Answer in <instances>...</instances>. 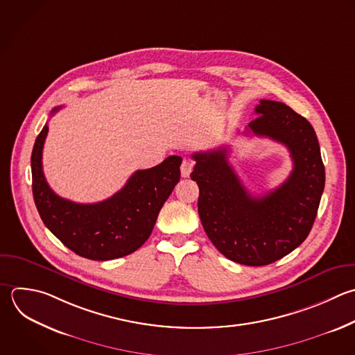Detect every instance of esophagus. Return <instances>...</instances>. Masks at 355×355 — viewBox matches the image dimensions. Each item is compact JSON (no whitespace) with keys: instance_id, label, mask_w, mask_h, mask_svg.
Wrapping results in <instances>:
<instances>
[{"instance_id":"esophagus-1","label":"esophagus","mask_w":355,"mask_h":355,"mask_svg":"<svg viewBox=\"0 0 355 355\" xmlns=\"http://www.w3.org/2000/svg\"><path fill=\"white\" fill-rule=\"evenodd\" d=\"M193 168H194V162L190 161V159H184V161L182 162V166H180V173H182V176H183V178H189L190 173H191V171H193Z\"/></svg>"}]
</instances>
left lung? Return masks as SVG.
<instances>
[{
	"instance_id": "1",
	"label": "left lung",
	"mask_w": 355,
	"mask_h": 355,
	"mask_svg": "<svg viewBox=\"0 0 355 355\" xmlns=\"http://www.w3.org/2000/svg\"><path fill=\"white\" fill-rule=\"evenodd\" d=\"M248 132L284 144L293 159L287 180L262 197L247 191L227 148L193 154L191 179L200 189L198 214L212 244L248 266L272 263L309 234L324 187V166L311 123L279 101L261 100Z\"/></svg>"
}]
</instances>
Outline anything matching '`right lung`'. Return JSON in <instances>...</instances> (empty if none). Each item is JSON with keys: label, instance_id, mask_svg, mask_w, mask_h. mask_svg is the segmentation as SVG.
<instances>
[{"label": "right lung", "instance_id": "right-lung-1", "mask_svg": "<svg viewBox=\"0 0 355 355\" xmlns=\"http://www.w3.org/2000/svg\"><path fill=\"white\" fill-rule=\"evenodd\" d=\"M51 111L54 115L60 111ZM46 125L32 153L33 198L50 232L69 250L94 261H108L135 252L150 237L164 202L180 179L182 158L168 157L159 165L136 171L112 197L96 204H79L57 196L43 173Z\"/></svg>", "mask_w": 355, "mask_h": 355}]
</instances>
